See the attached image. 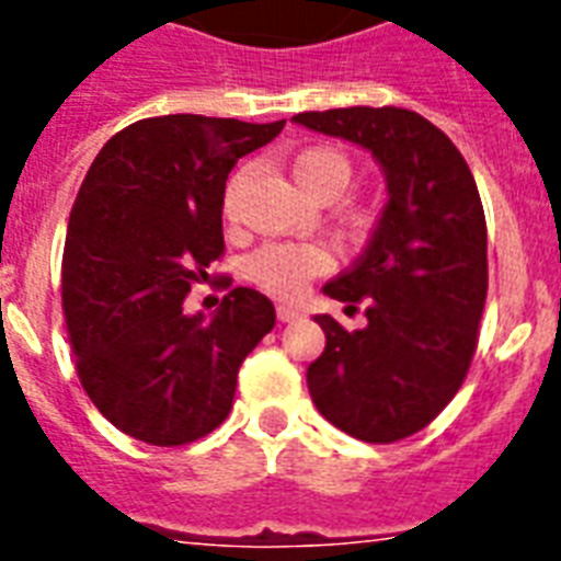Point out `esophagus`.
I'll return each mask as SVG.
<instances>
[{
	"label": "esophagus",
	"instance_id": "esophagus-1",
	"mask_svg": "<svg viewBox=\"0 0 561 561\" xmlns=\"http://www.w3.org/2000/svg\"><path fill=\"white\" fill-rule=\"evenodd\" d=\"M276 317H279V323H294V320H299V317H302V311L294 306H279L276 308Z\"/></svg>",
	"mask_w": 561,
	"mask_h": 561
}]
</instances>
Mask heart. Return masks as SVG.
Here are the masks:
<instances>
[{
	"label": "heart",
	"instance_id": "b5f03b06",
	"mask_svg": "<svg viewBox=\"0 0 561 561\" xmlns=\"http://www.w3.org/2000/svg\"><path fill=\"white\" fill-rule=\"evenodd\" d=\"M352 160L341 148L332 145H317L297 153L294 160V178L302 186V192L311 194L320 203H334L352 183ZM238 186L241 174L229 180L227 194H224V211L232 215L238 201ZM346 227L364 229L367 215L364 211H350ZM325 267V253L314 244H264L259 247L244 264L247 279L255 282L259 288L271 290L276 297H297L306 288V282Z\"/></svg>",
	"mask_w": 561,
	"mask_h": 561
}]
</instances>
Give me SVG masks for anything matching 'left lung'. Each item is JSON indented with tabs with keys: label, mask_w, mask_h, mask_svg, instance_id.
<instances>
[{
	"label": "left lung",
	"mask_w": 561,
	"mask_h": 561,
	"mask_svg": "<svg viewBox=\"0 0 561 561\" xmlns=\"http://www.w3.org/2000/svg\"><path fill=\"white\" fill-rule=\"evenodd\" d=\"M317 134L360 145L387 180V206L367 250L325 297L367 306L346 332L317 314L323 355L308 367L317 410L364 443H396L431 425L457 396L478 350L486 302V218L462 153L413 110L299 113Z\"/></svg>",
	"instance_id": "left-lung-1"
}]
</instances>
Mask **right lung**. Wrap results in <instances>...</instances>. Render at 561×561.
<instances>
[{
  "label": "right lung",
  "mask_w": 561,
  "mask_h": 561,
  "mask_svg": "<svg viewBox=\"0 0 561 561\" xmlns=\"http://www.w3.org/2000/svg\"><path fill=\"white\" fill-rule=\"evenodd\" d=\"M285 118H142L87 171L64 247V317L92 404L148 445H186L229 416L238 369L276 323L273 302L232 288L211 317L183 299L224 253L232 165Z\"/></svg>",
  "instance_id": "add662e5"
}]
</instances>
